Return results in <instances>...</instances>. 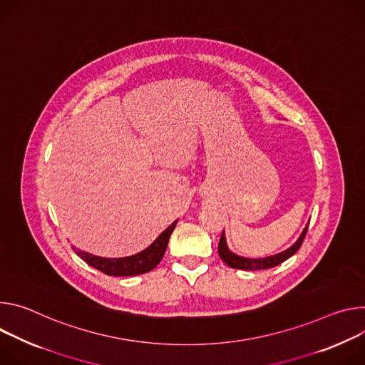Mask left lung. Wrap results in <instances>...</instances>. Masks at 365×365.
I'll return each mask as SVG.
<instances>
[{"label":"left lung","instance_id":"1","mask_svg":"<svg viewBox=\"0 0 365 365\" xmlns=\"http://www.w3.org/2000/svg\"><path fill=\"white\" fill-rule=\"evenodd\" d=\"M307 227H304L303 233L300 235V237L297 239L296 244L289 248L287 251L281 252V254H277L274 257H268V258H262V259H250V258H242V257H237L235 255L233 252H230L227 250V245H226V240H225V232H222V236H220V240H219V248H217V252H219V257L222 258L223 262H226V265L232 267V268H236V269H267V268H272V267H277L278 264L284 262L286 259H289L290 257H293L302 247L303 240H304V236L307 233Z\"/></svg>","mask_w":365,"mask_h":365}]
</instances>
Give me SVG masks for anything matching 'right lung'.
Returning <instances> with one entry per match:
<instances>
[{
  "label": "right lung",
  "mask_w": 365,
  "mask_h": 365,
  "mask_svg": "<svg viewBox=\"0 0 365 365\" xmlns=\"http://www.w3.org/2000/svg\"><path fill=\"white\" fill-rule=\"evenodd\" d=\"M177 225V220L170 225L164 232H162L153 244L146 248L145 251L128 257V258H101L96 257L91 254H87L84 251L75 250L76 255L79 258H83L88 265L94 267L96 269L107 274V275H114V277H128V275H139L145 274L150 269H153L164 257L167 251V245L170 236Z\"/></svg>",
  "instance_id": "right-lung-1"
}]
</instances>
